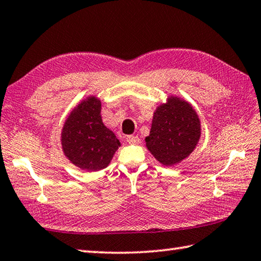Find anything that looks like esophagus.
Instances as JSON below:
<instances>
[{
    "label": "esophagus",
    "mask_w": 261,
    "mask_h": 261,
    "mask_svg": "<svg viewBox=\"0 0 261 261\" xmlns=\"http://www.w3.org/2000/svg\"><path fill=\"white\" fill-rule=\"evenodd\" d=\"M126 141L129 144H134V145H137L140 143V139L138 136H127L126 137Z\"/></svg>",
    "instance_id": "esophagus-1"
}]
</instances>
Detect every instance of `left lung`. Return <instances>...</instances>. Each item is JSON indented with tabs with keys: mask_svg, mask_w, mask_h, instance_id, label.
<instances>
[{
	"mask_svg": "<svg viewBox=\"0 0 261 261\" xmlns=\"http://www.w3.org/2000/svg\"><path fill=\"white\" fill-rule=\"evenodd\" d=\"M201 136V123L187 101L170 97L154 113L146 146L163 165H173L186 159Z\"/></svg>",
	"mask_w": 261,
	"mask_h": 261,
	"instance_id": "left-lung-1",
	"label": "left lung"
}]
</instances>
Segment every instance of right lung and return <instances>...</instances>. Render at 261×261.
I'll list each match as a JSON object with an SVG mask.
<instances>
[{"label":"right lung","mask_w":261,"mask_h":261,"mask_svg":"<svg viewBox=\"0 0 261 261\" xmlns=\"http://www.w3.org/2000/svg\"><path fill=\"white\" fill-rule=\"evenodd\" d=\"M101 102L89 97L70 113L61 132L65 155L76 167L98 171L110 164L120 141L103 125Z\"/></svg>","instance_id":"right-lung-1"}]
</instances>
